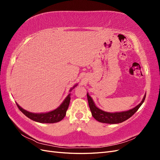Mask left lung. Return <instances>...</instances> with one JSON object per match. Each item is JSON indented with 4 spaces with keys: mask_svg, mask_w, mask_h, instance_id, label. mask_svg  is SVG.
I'll use <instances>...</instances> for the list:
<instances>
[{
    "mask_svg": "<svg viewBox=\"0 0 160 160\" xmlns=\"http://www.w3.org/2000/svg\"><path fill=\"white\" fill-rule=\"evenodd\" d=\"M87 96H88L89 106L91 111V114L96 120H98V122L101 123L115 124L123 122L125 120H127L132 117V116L138 110V109L141 107V105H142L145 100V98H146V94L144 95L142 102L139 105H138L136 107H135L134 108L126 111L115 113L106 112V111L100 109L95 105L94 101L89 96V93L87 94Z\"/></svg>",
    "mask_w": 160,
    "mask_h": 160,
    "instance_id": "1",
    "label": "left lung"
}]
</instances>
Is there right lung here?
I'll return each instance as SVG.
<instances>
[{"label":"right lung","mask_w":160,"mask_h":160,"mask_svg":"<svg viewBox=\"0 0 160 160\" xmlns=\"http://www.w3.org/2000/svg\"><path fill=\"white\" fill-rule=\"evenodd\" d=\"M77 85H75L73 86V88L70 89V91L73 89ZM71 93H69L67 95L65 99L63 101L59 108H57L56 109L50 111V112L47 113H31L29 111H27L22 109L21 107L19 106L18 103H16L18 108L20 109L21 112L25 114L27 118L29 119L35 121L39 123H57L61 121L62 119L65 118L66 115V111L69 108V103H70V99H71Z\"/></svg>","instance_id":"obj_1"}]
</instances>
